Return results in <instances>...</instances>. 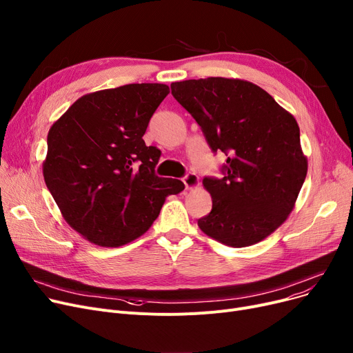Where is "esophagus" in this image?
<instances>
[{"label": "esophagus", "mask_w": 353, "mask_h": 353, "mask_svg": "<svg viewBox=\"0 0 353 353\" xmlns=\"http://www.w3.org/2000/svg\"><path fill=\"white\" fill-rule=\"evenodd\" d=\"M183 183H184V186H186V189H189V190L194 189L199 186V176L196 173L189 172V173H186V176L183 177Z\"/></svg>", "instance_id": "1"}]
</instances>
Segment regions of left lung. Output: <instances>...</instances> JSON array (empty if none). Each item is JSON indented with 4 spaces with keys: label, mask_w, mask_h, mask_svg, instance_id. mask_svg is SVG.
<instances>
[{
    "label": "left lung",
    "mask_w": 353,
    "mask_h": 353,
    "mask_svg": "<svg viewBox=\"0 0 353 353\" xmlns=\"http://www.w3.org/2000/svg\"><path fill=\"white\" fill-rule=\"evenodd\" d=\"M212 152L228 156L223 177H205L212 212L197 225L217 242L245 248L288 219L307 173L294 117L259 85L209 77L172 83Z\"/></svg>",
    "instance_id": "1"
}]
</instances>
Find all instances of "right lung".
<instances>
[{"label":"right lung","instance_id":"add662e5","mask_svg":"<svg viewBox=\"0 0 353 353\" xmlns=\"http://www.w3.org/2000/svg\"><path fill=\"white\" fill-rule=\"evenodd\" d=\"M169 85L127 84L79 99L47 137L43 174L67 223L88 242L119 248L144 234L183 181L159 177L161 152L143 136Z\"/></svg>","mask_w":353,"mask_h":353}]
</instances>
